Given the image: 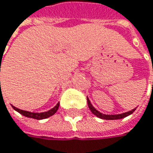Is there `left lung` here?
<instances>
[{"instance_id": "1", "label": "left lung", "mask_w": 153, "mask_h": 153, "mask_svg": "<svg viewBox=\"0 0 153 153\" xmlns=\"http://www.w3.org/2000/svg\"><path fill=\"white\" fill-rule=\"evenodd\" d=\"M87 104H88V107H89L90 111L93 112L95 116L99 117L100 119L108 120H120V119H123V118H126V117H127V116L131 115L132 112L136 110V108H137V107H136V108H134V109L131 110V111H129V112H123V113H120V114H104V113H102V112H99V111L95 108L94 106L92 105L91 101H90V100L88 99V97H87Z\"/></svg>"}]
</instances>
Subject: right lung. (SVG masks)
I'll return each instance as SVG.
<instances>
[{
    "label": "right lung",
    "mask_w": 153,
    "mask_h": 153,
    "mask_svg": "<svg viewBox=\"0 0 153 153\" xmlns=\"http://www.w3.org/2000/svg\"><path fill=\"white\" fill-rule=\"evenodd\" d=\"M59 106V102L57 103V105L50 109L47 112H28V111H24V110H21L17 107H15L14 105H12V107L14 108V110L16 112H18L19 113H21L22 115L25 116V117H27V118H31V119H35V120H44V119H47V118H49L52 115H53L55 112L58 111Z\"/></svg>",
    "instance_id": "1"
}]
</instances>
